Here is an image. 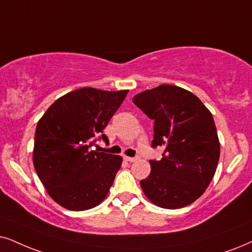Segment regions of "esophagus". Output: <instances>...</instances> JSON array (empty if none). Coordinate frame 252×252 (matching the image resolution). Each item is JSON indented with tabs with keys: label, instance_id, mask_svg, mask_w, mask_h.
Instances as JSON below:
<instances>
[{
	"label": "esophagus",
	"instance_id": "1",
	"mask_svg": "<svg viewBox=\"0 0 252 252\" xmlns=\"http://www.w3.org/2000/svg\"><path fill=\"white\" fill-rule=\"evenodd\" d=\"M126 161H130V163H133V161L138 160V157H124Z\"/></svg>",
	"mask_w": 252,
	"mask_h": 252
}]
</instances>
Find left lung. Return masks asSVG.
Instances as JSON below:
<instances>
[{"label":"left lung","instance_id":"8db88e82","mask_svg":"<svg viewBox=\"0 0 252 252\" xmlns=\"http://www.w3.org/2000/svg\"><path fill=\"white\" fill-rule=\"evenodd\" d=\"M132 102L155 121L152 146L165 148L160 160H150L143 192L161 208L190 205L205 193L218 167L220 142L212 113L193 93L173 85L142 92Z\"/></svg>","mask_w":252,"mask_h":252}]
</instances>
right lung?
<instances>
[{
    "mask_svg": "<svg viewBox=\"0 0 252 252\" xmlns=\"http://www.w3.org/2000/svg\"><path fill=\"white\" fill-rule=\"evenodd\" d=\"M128 92L76 89L56 100L38 121L34 170L49 195L63 208L87 211L106 199L122 157L91 148ZM101 137L108 141L106 135Z\"/></svg>",
    "mask_w": 252,
    "mask_h": 252,
    "instance_id": "obj_1",
    "label": "right lung"
}]
</instances>
